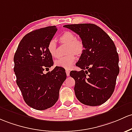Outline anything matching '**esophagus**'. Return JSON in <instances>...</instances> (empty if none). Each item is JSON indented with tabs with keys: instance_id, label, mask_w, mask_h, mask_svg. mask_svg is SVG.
Masks as SVG:
<instances>
[{
	"instance_id": "34e87169",
	"label": "esophagus",
	"mask_w": 132,
	"mask_h": 132,
	"mask_svg": "<svg viewBox=\"0 0 132 132\" xmlns=\"http://www.w3.org/2000/svg\"><path fill=\"white\" fill-rule=\"evenodd\" d=\"M66 75H67L68 76H69V73H70V71H69V70H68V69H66Z\"/></svg>"
}]
</instances>
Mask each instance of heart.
Instances as JSON below:
<instances>
[{"label":"heart","instance_id":"b5f03b06","mask_svg":"<svg viewBox=\"0 0 132 132\" xmlns=\"http://www.w3.org/2000/svg\"><path fill=\"white\" fill-rule=\"evenodd\" d=\"M59 40L61 43L69 44L68 52V53H74L78 54L81 53L83 50V44L81 40L76 39V36L71 32L66 31L64 32L59 37ZM47 50L49 53L53 57H57V44L54 39H52L50 40L47 44ZM74 53H71L66 56L59 57L55 60V65L59 67L63 68L65 69H69L73 66L74 63L76 61Z\"/></svg>","mask_w":132,"mask_h":132}]
</instances>
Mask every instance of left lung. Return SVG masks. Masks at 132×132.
I'll return each mask as SVG.
<instances>
[{"label": "left lung", "instance_id": "obj_1", "mask_svg": "<svg viewBox=\"0 0 132 132\" xmlns=\"http://www.w3.org/2000/svg\"><path fill=\"white\" fill-rule=\"evenodd\" d=\"M64 27L78 34L85 50L76 64L81 71H72L77 99L88 106H98L112 95L119 73V57L113 41L93 24H68Z\"/></svg>", "mask_w": 132, "mask_h": 132}]
</instances>
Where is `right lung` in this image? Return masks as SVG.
I'll return each mask as SVG.
<instances>
[{"instance_id":"right-lung-1","label":"right lung","mask_w":132,"mask_h":132,"mask_svg":"<svg viewBox=\"0 0 132 132\" xmlns=\"http://www.w3.org/2000/svg\"><path fill=\"white\" fill-rule=\"evenodd\" d=\"M56 26L36 29L24 36L14 54L16 82L28 106L37 110L50 108L57 102L61 86L66 79L63 68L53 66L47 44L56 34Z\"/></svg>"}]
</instances>
